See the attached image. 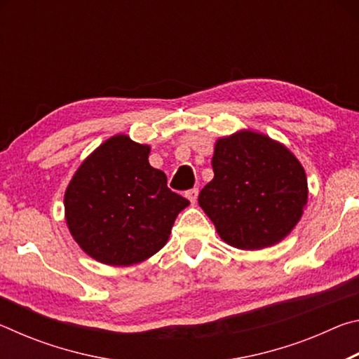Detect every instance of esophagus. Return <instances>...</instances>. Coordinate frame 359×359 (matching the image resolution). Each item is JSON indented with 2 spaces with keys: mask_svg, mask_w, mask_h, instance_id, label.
I'll list each match as a JSON object with an SVG mask.
<instances>
[{
  "mask_svg": "<svg viewBox=\"0 0 359 359\" xmlns=\"http://www.w3.org/2000/svg\"><path fill=\"white\" fill-rule=\"evenodd\" d=\"M198 194H199L198 188H191V190H188L185 193V196L188 198V201H190L191 204H194V203H196V199H198Z\"/></svg>",
  "mask_w": 359,
  "mask_h": 359,
  "instance_id": "obj_1",
  "label": "esophagus"
}]
</instances>
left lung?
<instances>
[{"label":"left lung","instance_id":"left-lung-1","mask_svg":"<svg viewBox=\"0 0 359 359\" xmlns=\"http://www.w3.org/2000/svg\"><path fill=\"white\" fill-rule=\"evenodd\" d=\"M214 179L198 203L223 242L261 250L282 242L307 205V175L287 145L264 133L239 130L218 137Z\"/></svg>","mask_w":359,"mask_h":359}]
</instances>
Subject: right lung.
<instances>
[{
	"label": "right lung",
	"mask_w": 359,
	"mask_h": 359,
	"mask_svg": "<svg viewBox=\"0 0 359 359\" xmlns=\"http://www.w3.org/2000/svg\"><path fill=\"white\" fill-rule=\"evenodd\" d=\"M150 145L115 135L77 168L65 191V220L72 239L98 263L133 266L169 241L185 198L150 166Z\"/></svg>",
	"instance_id": "1"
}]
</instances>
